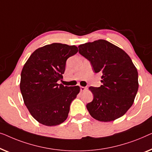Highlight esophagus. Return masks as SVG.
<instances>
[{
	"mask_svg": "<svg viewBox=\"0 0 152 152\" xmlns=\"http://www.w3.org/2000/svg\"><path fill=\"white\" fill-rule=\"evenodd\" d=\"M80 91H85V90H86V87H82V86H80Z\"/></svg>",
	"mask_w": 152,
	"mask_h": 152,
	"instance_id": "esophagus-1",
	"label": "esophagus"
}]
</instances>
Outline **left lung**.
<instances>
[{"label":"left lung","mask_w":152,"mask_h":152,"mask_svg":"<svg viewBox=\"0 0 152 152\" xmlns=\"http://www.w3.org/2000/svg\"><path fill=\"white\" fill-rule=\"evenodd\" d=\"M78 48L95 73L102 74L101 86L89 87L94 95L86 105L89 113L102 122L123 116L133 104L138 89V71L129 55L102 39L80 45Z\"/></svg>","instance_id":"8db88e82"}]
</instances>
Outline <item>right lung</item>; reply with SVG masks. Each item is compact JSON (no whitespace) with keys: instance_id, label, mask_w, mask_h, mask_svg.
<instances>
[{"instance_id":"1","label":"right lung","mask_w":152,"mask_h":152,"mask_svg":"<svg viewBox=\"0 0 152 152\" xmlns=\"http://www.w3.org/2000/svg\"><path fill=\"white\" fill-rule=\"evenodd\" d=\"M75 45H47L36 50L23 66L20 89L24 103L38 123L55 126L67 119L78 86L58 84L63 79L68 58L78 52Z\"/></svg>"}]
</instances>
